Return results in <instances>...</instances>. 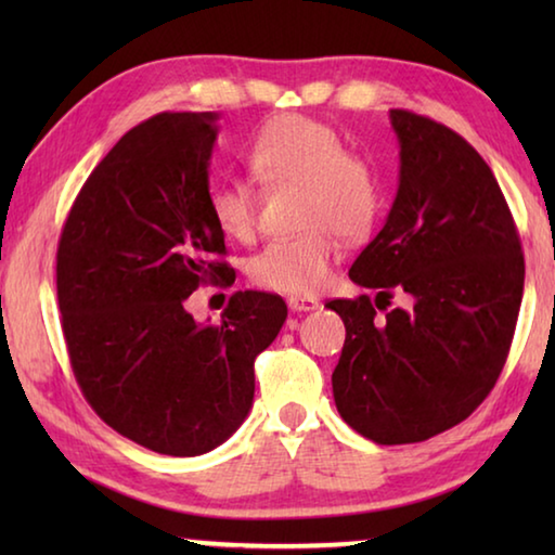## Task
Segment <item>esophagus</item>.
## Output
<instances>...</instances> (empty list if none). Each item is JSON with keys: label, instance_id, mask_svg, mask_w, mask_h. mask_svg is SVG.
<instances>
[{"label": "esophagus", "instance_id": "obj_1", "mask_svg": "<svg viewBox=\"0 0 555 555\" xmlns=\"http://www.w3.org/2000/svg\"><path fill=\"white\" fill-rule=\"evenodd\" d=\"M288 308H291V311H296V313H308V311H318L321 304H318L315 298H308V296H291Z\"/></svg>", "mask_w": 555, "mask_h": 555}]
</instances>
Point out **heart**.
I'll use <instances>...</instances> for the list:
<instances>
[{"instance_id":"obj_1","label":"heart","mask_w":555,"mask_h":555,"mask_svg":"<svg viewBox=\"0 0 555 555\" xmlns=\"http://www.w3.org/2000/svg\"><path fill=\"white\" fill-rule=\"evenodd\" d=\"M244 164L267 188H300L298 237L267 244L251 259L255 284L279 294L311 296L333 276L340 242L362 237L382 203L379 171L367 156L343 149L337 131L306 115H279L251 139ZM210 215L230 240L257 234V198L247 183L224 181L212 188Z\"/></svg>"}]
</instances>
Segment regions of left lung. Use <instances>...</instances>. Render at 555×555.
<instances>
[{
  "instance_id": "obj_1",
  "label": "left lung",
  "mask_w": 555,
  "mask_h": 555,
  "mask_svg": "<svg viewBox=\"0 0 555 555\" xmlns=\"http://www.w3.org/2000/svg\"><path fill=\"white\" fill-rule=\"evenodd\" d=\"M389 117L401 146L397 201L350 269L379 294L325 306L345 323L337 411L360 436L401 446L457 426L492 391L519 318L524 255L485 158L436 119ZM393 289L412 296L406 309L388 311Z\"/></svg>"
}]
</instances>
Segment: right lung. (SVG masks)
Returning a JSON list of instances; mask_svg holds the SVG:
<instances>
[{"label": "right lung", "instance_id": "obj_1", "mask_svg": "<svg viewBox=\"0 0 555 555\" xmlns=\"http://www.w3.org/2000/svg\"><path fill=\"white\" fill-rule=\"evenodd\" d=\"M215 112H162L129 129L65 218L55 288L70 367L109 428L154 453L193 457L224 443L255 399V360L286 304L234 291L220 325L185 298L234 284L210 215Z\"/></svg>", "mask_w": 555, "mask_h": 555}]
</instances>
